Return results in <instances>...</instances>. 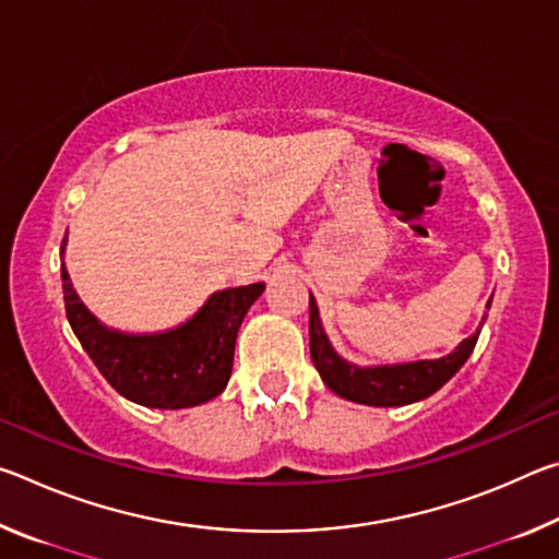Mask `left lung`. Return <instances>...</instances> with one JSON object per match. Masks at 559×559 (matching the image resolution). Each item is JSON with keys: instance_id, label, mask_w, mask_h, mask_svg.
I'll list each match as a JSON object with an SVG mask.
<instances>
[{"instance_id": "1", "label": "left lung", "mask_w": 559, "mask_h": 559, "mask_svg": "<svg viewBox=\"0 0 559 559\" xmlns=\"http://www.w3.org/2000/svg\"><path fill=\"white\" fill-rule=\"evenodd\" d=\"M490 308V300H488ZM486 323V318H484ZM480 323V328H484ZM310 357L323 382L343 400L367 404V406H404L427 400L441 390L456 374L468 355L476 347L480 330L453 349L451 355L439 359H419V362L382 365V367H357L340 357L323 330L318 316L316 298L310 296Z\"/></svg>"}]
</instances>
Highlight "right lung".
Listing matches in <instances>:
<instances>
[{
    "label": "right lung",
    "mask_w": 559,
    "mask_h": 559,
    "mask_svg": "<svg viewBox=\"0 0 559 559\" xmlns=\"http://www.w3.org/2000/svg\"><path fill=\"white\" fill-rule=\"evenodd\" d=\"M66 239L61 243L63 253ZM66 318L93 365L126 400L153 409H187L214 400L231 377L234 345L263 283L216 290L179 328L155 335L110 330L83 306L61 263Z\"/></svg>",
    "instance_id": "obj_1"
}]
</instances>
